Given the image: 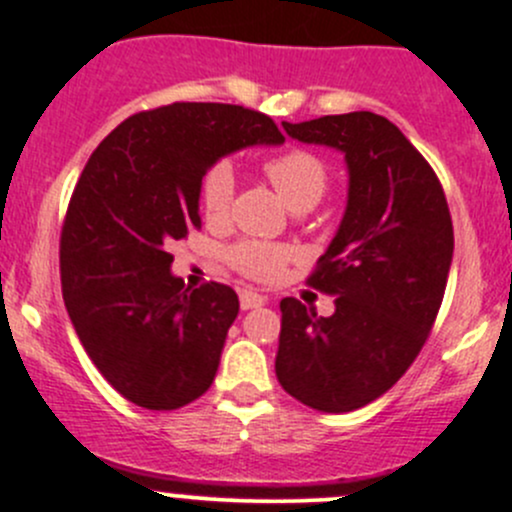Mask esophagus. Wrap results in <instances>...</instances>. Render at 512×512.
Segmentation results:
<instances>
[{
  "label": "esophagus",
  "instance_id": "34e87169",
  "mask_svg": "<svg viewBox=\"0 0 512 512\" xmlns=\"http://www.w3.org/2000/svg\"><path fill=\"white\" fill-rule=\"evenodd\" d=\"M265 302L267 299L262 297V294L252 292V289H242L240 292V307L242 309H257V307H262Z\"/></svg>",
  "mask_w": 512,
  "mask_h": 512
}]
</instances>
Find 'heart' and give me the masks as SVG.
<instances>
[{
	"label": "heart",
	"instance_id": "b5f03b06",
	"mask_svg": "<svg viewBox=\"0 0 512 512\" xmlns=\"http://www.w3.org/2000/svg\"><path fill=\"white\" fill-rule=\"evenodd\" d=\"M262 170L292 210L314 208L327 193V168L314 153L302 151V148L267 158ZM232 195H235L232 165L227 160H218L200 178V208H203L205 220L210 223L223 220L230 213ZM225 257L240 275L255 282H275L285 272L292 252L272 242L240 240L227 250Z\"/></svg>",
	"mask_w": 512,
	"mask_h": 512
}]
</instances>
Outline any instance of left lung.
<instances>
[{"label":"left lung","mask_w":512,"mask_h":512,"mask_svg":"<svg viewBox=\"0 0 512 512\" xmlns=\"http://www.w3.org/2000/svg\"><path fill=\"white\" fill-rule=\"evenodd\" d=\"M282 126L344 153L349 198L307 280L337 309L317 317L282 299L275 371L309 409L347 414L386 394L426 344L453 260L451 213L433 168L389 118L354 111Z\"/></svg>","instance_id":"left-lung-1"}]
</instances>
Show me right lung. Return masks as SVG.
Listing matches in <instances>:
<instances>
[{
	"mask_svg": "<svg viewBox=\"0 0 512 512\" xmlns=\"http://www.w3.org/2000/svg\"><path fill=\"white\" fill-rule=\"evenodd\" d=\"M282 141L260 111L170 103L126 118L91 153L61 227V289L86 354L131 404L173 411L213 384L240 302L220 282L185 287L170 247L200 227L210 165Z\"/></svg>",
	"mask_w": 512,
	"mask_h": 512,
	"instance_id": "1",
	"label": "right lung"
}]
</instances>
